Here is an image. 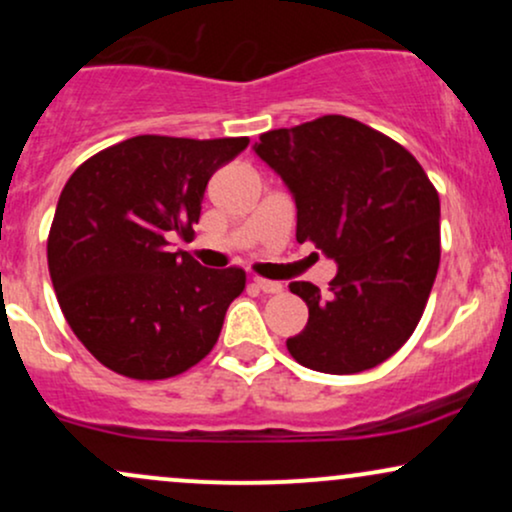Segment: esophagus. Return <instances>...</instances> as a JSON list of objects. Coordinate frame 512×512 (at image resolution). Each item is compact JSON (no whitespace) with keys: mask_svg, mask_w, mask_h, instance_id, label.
<instances>
[{"mask_svg":"<svg viewBox=\"0 0 512 512\" xmlns=\"http://www.w3.org/2000/svg\"><path fill=\"white\" fill-rule=\"evenodd\" d=\"M255 286L260 291H264V293H281V289H284V286L279 284V281H269V279H262V276H255Z\"/></svg>","mask_w":512,"mask_h":512,"instance_id":"1","label":"esophagus"}]
</instances>
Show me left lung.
Masks as SVG:
<instances>
[{
    "label": "left lung",
    "instance_id": "1",
    "mask_svg": "<svg viewBox=\"0 0 512 512\" xmlns=\"http://www.w3.org/2000/svg\"><path fill=\"white\" fill-rule=\"evenodd\" d=\"M255 154L293 192L298 243L339 264L330 296L310 281L289 284L308 325L286 349L320 373L380 366L414 334L436 281L438 190L402 144L344 115L269 129Z\"/></svg>",
    "mask_w": 512,
    "mask_h": 512
}]
</instances>
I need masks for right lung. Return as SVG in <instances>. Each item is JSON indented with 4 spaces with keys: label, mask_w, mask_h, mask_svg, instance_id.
<instances>
[{
    "label": "right lung",
    "mask_w": 512,
    "mask_h": 512,
    "mask_svg": "<svg viewBox=\"0 0 512 512\" xmlns=\"http://www.w3.org/2000/svg\"><path fill=\"white\" fill-rule=\"evenodd\" d=\"M248 137L139 134L74 170L57 202L48 267L64 320L105 368L166 380L214 349L240 267L207 269L170 236H190L207 182Z\"/></svg>",
    "instance_id": "obj_1"
}]
</instances>
